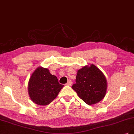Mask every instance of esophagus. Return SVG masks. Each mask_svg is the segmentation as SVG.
<instances>
[{
	"instance_id": "obj_1",
	"label": "esophagus",
	"mask_w": 134,
	"mask_h": 134,
	"mask_svg": "<svg viewBox=\"0 0 134 134\" xmlns=\"http://www.w3.org/2000/svg\"><path fill=\"white\" fill-rule=\"evenodd\" d=\"M71 84H72V82H71V80H69V82H67V83H66V86H70L71 85Z\"/></svg>"
}]
</instances>
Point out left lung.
I'll list each match as a JSON object with an SVG mask.
<instances>
[{
    "label": "left lung",
    "mask_w": 134,
    "mask_h": 134,
    "mask_svg": "<svg viewBox=\"0 0 134 134\" xmlns=\"http://www.w3.org/2000/svg\"><path fill=\"white\" fill-rule=\"evenodd\" d=\"M75 82L71 88L87 104L100 102L106 95V79L102 71L93 64L79 69Z\"/></svg>",
    "instance_id": "8db88e82"
}]
</instances>
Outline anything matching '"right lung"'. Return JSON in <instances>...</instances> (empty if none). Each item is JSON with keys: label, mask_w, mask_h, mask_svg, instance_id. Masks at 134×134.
<instances>
[{"label": "right lung", "mask_w": 134, "mask_h": 134, "mask_svg": "<svg viewBox=\"0 0 134 134\" xmlns=\"http://www.w3.org/2000/svg\"><path fill=\"white\" fill-rule=\"evenodd\" d=\"M63 87L59 83L57 77L51 74L47 69L38 67L31 76L28 91L34 103L46 106L55 99Z\"/></svg>", "instance_id": "obj_1"}]
</instances>
